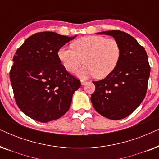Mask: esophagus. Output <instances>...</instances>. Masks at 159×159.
<instances>
[{
	"label": "esophagus",
	"instance_id": "34e87169",
	"mask_svg": "<svg viewBox=\"0 0 159 159\" xmlns=\"http://www.w3.org/2000/svg\"><path fill=\"white\" fill-rule=\"evenodd\" d=\"M80 82H81L82 85H84V84L87 83V81H85V80H80Z\"/></svg>",
	"mask_w": 159,
	"mask_h": 159
}]
</instances>
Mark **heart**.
Instances as JSON below:
<instances>
[{"label":"heart","instance_id":"1","mask_svg":"<svg viewBox=\"0 0 159 159\" xmlns=\"http://www.w3.org/2000/svg\"><path fill=\"white\" fill-rule=\"evenodd\" d=\"M72 48L61 47L57 56L63 66L69 72H75L84 63L85 65L77 72L82 79L94 77L103 79L116 68L121 56L119 43L114 38L103 36L82 37L72 43Z\"/></svg>","mask_w":159,"mask_h":159}]
</instances>
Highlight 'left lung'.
<instances>
[{
    "mask_svg": "<svg viewBox=\"0 0 159 159\" xmlns=\"http://www.w3.org/2000/svg\"><path fill=\"white\" fill-rule=\"evenodd\" d=\"M112 36L121 48L119 61L103 80L93 82L91 102L98 113L112 120L125 118L140 106L146 94L151 68L144 48L136 39L119 30L101 32Z\"/></svg>",
    "mask_w": 159,
    "mask_h": 159,
    "instance_id": "8db88e82",
    "label": "left lung"
}]
</instances>
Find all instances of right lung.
I'll return each mask as SVG.
<instances>
[{"instance_id":"obj_1","label":"right lung","mask_w":159,"mask_h":159,"mask_svg":"<svg viewBox=\"0 0 159 159\" xmlns=\"http://www.w3.org/2000/svg\"><path fill=\"white\" fill-rule=\"evenodd\" d=\"M76 37L38 32L17 49L10 71L11 83L17 106L34 120H56L70 107L74 93L81 84L61 64L57 52Z\"/></svg>"}]
</instances>
